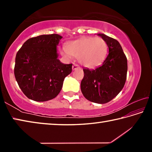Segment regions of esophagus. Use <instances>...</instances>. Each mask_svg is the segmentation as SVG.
Here are the masks:
<instances>
[{
  "instance_id": "1",
  "label": "esophagus",
  "mask_w": 152,
  "mask_h": 152,
  "mask_svg": "<svg viewBox=\"0 0 152 152\" xmlns=\"http://www.w3.org/2000/svg\"><path fill=\"white\" fill-rule=\"evenodd\" d=\"M79 68H80V66H79V65H78V64H73V66H72V70H76V69Z\"/></svg>"
}]
</instances>
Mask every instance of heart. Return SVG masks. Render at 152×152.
Returning <instances> with one entry per match:
<instances>
[{"mask_svg": "<svg viewBox=\"0 0 152 152\" xmlns=\"http://www.w3.org/2000/svg\"><path fill=\"white\" fill-rule=\"evenodd\" d=\"M108 51L107 42L101 37L81 38L72 42L68 48H63L61 54L66 58H79L82 65L96 66L104 60Z\"/></svg>", "mask_w": 152, "mask_h": 152, "instance_id": "obj_1", "label": "heart"}]
</instances>
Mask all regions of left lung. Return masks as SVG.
Here are the masks:
<instances>
[{
	"instance_id": "left-lung-1",
	"label": "left lung",
	"mask_w": 152,
	"mask_h": 152,
	"mask_svg": "<svg viewBox=\"0 0 152 152\" xmlns=\"http://www.w3.org/2000/svg\"><path fill=\"white\" fill-rule=\"evenodd\" d=\"M107 42L109 54L101 66L94 70L83 69L81 91L88 101L104 104L111 101L123 89L127 72V60L117 40L98 34Z\"/></svg>"
}]
</instances>
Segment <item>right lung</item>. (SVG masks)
I'll use <instances>...</instances> for the list:
<instances>
[{
	"mask_svg": "<svg viewBox=\"0 0 152 152\" xmlns=\"http://www.w3.org/2000/svg\"><path fill=\"white\" fill-rule=\"evenodd\" d=\"M61 38L58 34L31 37L17 51L15 76L29 99L43 102L54 99L71 73L72 64H64L58 59L56 46Z\"/></svg>",
	"mask_w": 152,
	"mask_h": 152,
	"instance_id": "1",
	"label": "right lung"
}]
</instances>
